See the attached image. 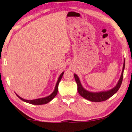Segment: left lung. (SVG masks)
Returning a JSON list of instances; mask_svg holds the SVG:
<instances>
[{
    "label": "left lung",
    "instance_id": "1",
    "mask_svg": "<svg viewBox=\"0 0 132 132\" xmlns=\"http://www.w3.org/2000/svg\"><path fill=\"white\" fill-rule=\"evenodd\" d=\"M125 60L123 61V68H122V74H121L120 78L119 81H118L117 84L112 89H110L108 90H105V91H100V92H90L89 90H86V89L84 88L82 86L81 81H80L79 78L78 76L76 74H74V76H75V81L76 82L77 85H78V90L79 94L81 95L82 97L84 99L88 100V101H92V102H102L109 99L110 97L114 95L119 90V89L120 87L121 84H122V80H123V71L125 69Z\"/></svg>",
    "mask_w": 132,
    "mask_h": 132
}]
</instances>
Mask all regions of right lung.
<instances>
[{"instance_id": "add662e5", "label": "right lung", "mask_w": 132, "mask_h": 132, "mask_svg": "<svg viewBox=\"0 0 132 132\" xmlns=\"http://www.w3.org/2000/svg\"><path fill=\"white\" fill-rule=\"evenodd\" d=\"M64 71L60 75V76H59L58 79H57L56 84L55 86V88H54L53 92L50 95H49L48 96L45 97H42V98H39V99H33V100H27L25 99H23V98L20 97L19 95H17L16 94V95H17V97L19 98H20L22 101H23V102H27L28 104H33V105H43V104H46L47 103L50 102L51 100H53L54 98V97L57 95V90H58V85L59 83H60V81H61L62 77H63V74H64Z\"/></svg>"}]
</instances>
